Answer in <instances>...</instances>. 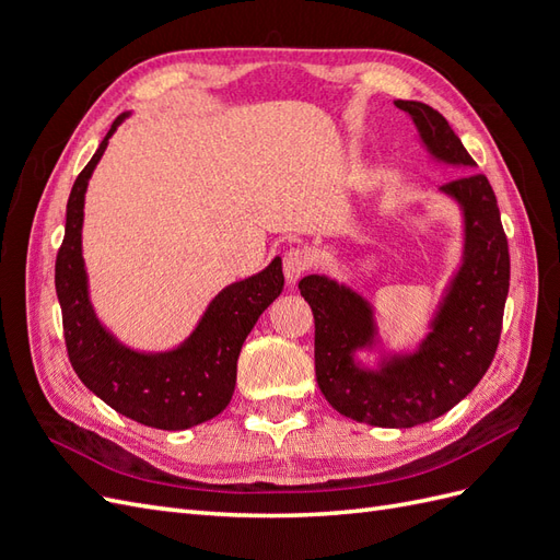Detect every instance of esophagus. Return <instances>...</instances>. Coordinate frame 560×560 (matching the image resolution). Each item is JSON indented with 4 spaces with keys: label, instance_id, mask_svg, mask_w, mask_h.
I'll return each mask as SVG.
<instances>
[{
    "label": "esophagus",
    "instance_id": "obj_1",
    "mask_svg": "<svg viewBox=\"0 0 560 560\" xmlns=\"http://www.w3.org/2000/svg\"><path fill=\"white\" fill-rule=\"evenodd\" d=\"M313 266V254L306 247H290L282 257V270L287 282H296Z\"/></svg>",
    "mask_w": 560,
    "mask_h": 560
}]
</instances>
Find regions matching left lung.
Returning <instances> with one entry per match:
<instances>
[{"label": "left lung", "instance_id": "1", "mask_svg": "<svg viewBox=\"0 0 560 560\" xmlns=\"http://www.w3.org/2000/svg\"><path fill=\"white\" fill-rule=\"evenodd\" d=\"M395 105L413 118L434 159L477 165L436 109L413 100ZM442 191L463 208L465 254L432 319V331L416 352L383 362L378 371L358 366L352 352L374 343V311L360 294L325 276L299 282L315 317L317 385L346 418L376 428L422 425L465 399L495 358L510 292V245L498 198L481 173L451 179Z\"/></svg>", "mask_w": 560, "mask_h": 560}]
</instances>
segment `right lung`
<instances>
[{
	"mask_svg": "<svg viewBox=\"0 0 560 560\" xmlns=\"http://www.w3.org/2000/svg\"><path fill=\"white\" fill-rule=\"evenodd\" d=\"M124 118L126 114L112 124L67 200L65 238L56 257V292L67 358L81 383L114 411L147 428L186 430L219 416L229 406L245 338L282 292V261L276 257L261 273L219 292L196 331L177 350L144 354L118 343L100 325L89 301L81 224L89 179Z\"/></svg>",
	"mask_w": 560,
	"mask_h": 560,
	"instance_id": "right-lung-1",
	"label": "right lung"
}]
</instances>
